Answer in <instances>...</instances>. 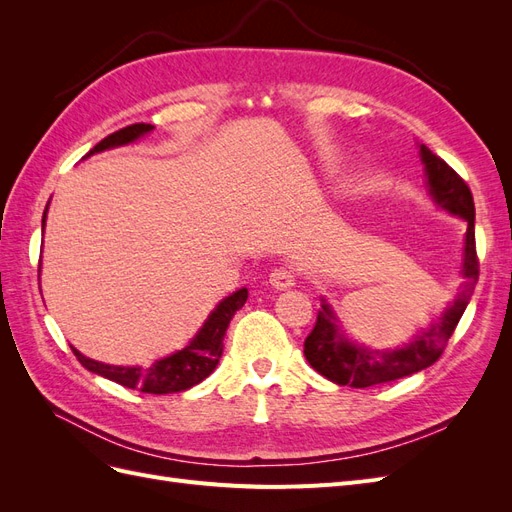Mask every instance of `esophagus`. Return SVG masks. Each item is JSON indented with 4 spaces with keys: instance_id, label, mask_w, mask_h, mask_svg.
Listing matches in <instances>:
<instances>
[{
    "instance_id": "34e87169",
    "label": "esophagus",
    "mask_w": 512,
    "mask_h": 512,
    "mask_svg": "<svg viewBox=\"0 0 512 512\" xmlns=\"http://www.w3.org/2000/svg\"><path fill=\"white\" fill-rule=\"evenodd\" d=\"M269 282H271V286L277 288V290H286V288L294 286V282H297V275H294V273H292L290 269H286V267H280V269H275V271L269 275Z\"/></svg>"
}]
</instances>
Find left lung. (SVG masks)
Instances as JSON below:
<instances>
[{"label": "left lung", "instance_id": "obj_1", "mask_svg": "<svg viewBox=\"0 0 512 512\" xmlns=\"http://www.w3.org/2000/svg\"><path fill=\"white\" fill-rule=\"evenodd\" d=\"M421 162L425 164L429 194L436 200V205L468 222L461 262L463 282L453 305L444 309L442 318L433 322L427 331L418 333L408 346L397 350H371L363 344L350 342L342 327L337 324L331 305L322 301V309L318 312L312 333L305 339L303 352L309 365L320 376L335 384L365 389V386L404 378L433 365L442 356L448 339L455 333V327L470 303L474 286L478 282L472 192L468 183L425 145H421Z\"/></svg>", "mask_w": 512, "mask_h": 512}]
</instances>
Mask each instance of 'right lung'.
<instances>
[{
	"mask_svg": "<svg viewBox=\"0 0 512 512\" xmlns=\"http://www.w3.org/2000/svg\"><path fill=\"white\" fill-rule=\"evenodd\" d=\"M151 130H153L151 123H132L128 128H121L102 138V141L87 153V156H94V153H100L111 147L134 143L136 138H141ZM46 209H49V205H46ZM44 218H46V211H44ZM42 228H44V220H42ZM245 301H247V288L232 292L230 297L220 301V305L213 309L209 318L205 320L203 329L194 335V339L188 346L175 354L164 356V359L156 361L147 369L104 365L94 359H87V356L81 354L76 348H72V352L76 354V359H79V363L85 369L94 371V374L104 376L121 386H128V389H136L151 395L188 391L194 384L203 382L215 369V365L220 363L228 324L232 316H235L243 307Z\"/></svg>",
	"mask_w": 512,
	"mask_h": 512,
	"instance_id": "1",
	"label": "right lung"
}]
</instances>
